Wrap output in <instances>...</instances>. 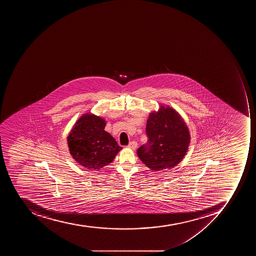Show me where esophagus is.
I'll return each instance as SVG.
<instances>
[{
    "instance_id": "obj_1",
    "label": "esophagus",
    "mask_w": 256,
    "mask_h": 256,
    "mask_svg": "<svg viewBox=\"0 0 256 256\" xmlns=\"http://www.w3.org/2000/svg\"><path fill=\"white\" fill-rule=\"evenodd\" d=\"M137 146H138V143L134 141L130 142L129 145H128V147H129V148H130V149H132V150L136 149V148H137Z\"/></svg>"
}]
</instances>
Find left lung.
<instances>
[{
  "label": "left lung",
  "instance_id": "8db88e82",
  "mask_svg": "<svg viewBox=\"0 0 256 256\" xmlns=\"http://www.w3.org/2000/svg\"><path fill=\"white\" fill-rule=\"evenodd\" d=\"M148 142L137 150L138 156L154 172L172 169L188 152V127L174 110L162 106L150 114L146 128Z\"/></svg>",
  "mask_w": 256,
  "mask_h": 256
}]
</instances>
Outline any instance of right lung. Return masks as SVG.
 Segmentation results:
<instances>
[{"instance_id":"add662e5","label":"right lung","mask_w":256,"mask_h":256,"mask_svg":"<svg viewBox=\"0 0 256 256\" xmlns=\"http://www.w3.org/2000/svg\"><path fill=\"white\" fill-rule=\"evenodd\" d=\"M106 121L91 114L82 115L68 136L70 152L76 162L98 170L112 162L122 147L104 130Z\"/></svg>"}]
</instances>
